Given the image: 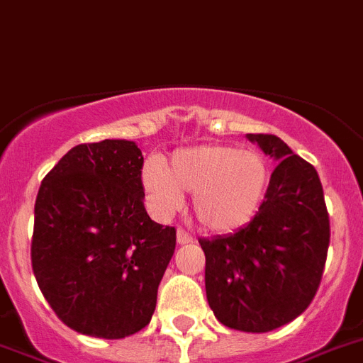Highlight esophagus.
I'll use <instances>...</instances> for the list:
<instances>
[{
  "label": "esophagus",
  "instance_id": "esophagus-1",
  "mask_svg": "<svg viewBox=\"0 0 363 363\" xmlns=\"http://www.w3.org/2000/svg\"><path fill=\"white\" fill-rule=\"evenodd\" d=\"M194 241V235L188 234L184 228H177V242L179 245H186V242Z\"/></svg>",
  "mask_w": 363,
  "mask_h": 363
}]
</instances>
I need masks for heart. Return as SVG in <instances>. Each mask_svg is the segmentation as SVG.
Returning a JSON list of instances; mask_svg holds the SVG:
<instances>
[{
	"instance_id": "1",
	"label": "heart",
	"mask_w": 363,
	"mask_h": 363,
	"mask_svg": "<svg viewBox=\"0 0 363 363\" xmlns=\"http://www.w3.org/2000/svg\"><path fill=\"white\" fill-rule=\"evenodd\" d=\"M269 162L254 150L230 144H203L175 151L164 168L147 162L143 182L157 212L181 206L182 194H194L197 220L212 232H232L259 210L269 188Z\"/></svg>"
}]
</instances>
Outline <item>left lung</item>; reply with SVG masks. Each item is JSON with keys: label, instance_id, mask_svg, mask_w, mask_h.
<instances>
[{"label": "left lung", "instance_id": "obj_1", "mask_svg": "<svg viewBox=\"0 0 363 363\" xmlns=\"http://www.w3.org/2000/svg\"><path fill=\"white\" fill-rule=\"evenodd\" d=\"M277 160L256 216L230 235L199 239L210 308L230 329L269 333L311 305L329 250L325 197L313 164L276 135L248 133Z\"/></svg>", "mask_w": 363, "mask_h": 363}]
</instances>
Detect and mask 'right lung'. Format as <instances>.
I'll use <instances>...</instances> for the list:
<instances>
[{
	"mask_svg": "<svg viewBox=\"0 0 363 363\" xmlns=\"http://www.w3.org/2000/svg\"><path fill=\"white\" fill-rule=\"evenodd\" d=\"M144 157L131 140L78 144L42 181L30 261L56 316L121 340L150 323L177 232L144 208Z\"/></svg>",
	"mask_w": 363,
	"mask_h": 363,
	"instance_id": "1",
	"label": "right lung"
}]
</instances>
